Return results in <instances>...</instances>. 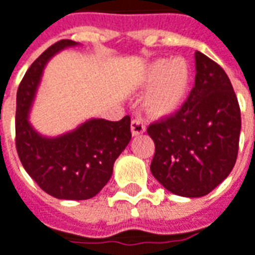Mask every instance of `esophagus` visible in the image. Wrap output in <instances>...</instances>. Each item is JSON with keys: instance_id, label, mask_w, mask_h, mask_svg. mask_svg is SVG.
Masks as SVG:
<instances>
[{"instance_id": "esophagus-1", "label": "esophagus", "mask_w": 255, "mask_h": 255, "mask_svg": "<svg viewBox=\"0 0 255 255\" xmlns=\"http://www.w3.org/2000/svg\"><path fill=\"white\" fill-rule=\"evenodd\" d=\"M145 125L141 120H133L130 124V130H131V134L133 135H139L145 133Z\"/></svg>"}]
</instances>
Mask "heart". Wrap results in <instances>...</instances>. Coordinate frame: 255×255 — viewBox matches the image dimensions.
<instances>
[{
    "label": "heart",
    "instance_id": "heart-1",
    "mask_svg": "<svg viewBox=\"0 0 255 255\" xmlns=\"http://www.w3.org/2000/svg\"><path fill=\"white\" fill-rule=\"evenodd\" d=\"M192 75L183 57L158 59L150 63L141 78L145 113L153 120H165L183 109L191 91Z\"/></svg>",
    "mask_w": 255,
    "mask_h": 255
}]
</instances>
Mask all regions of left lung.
Returning <instances> with one entry per match:
<instances>
[{"label": "left lung", "instance_id": "1", "mask_svg": "<svg viewBox=\"0 0 255 255\" xmlns=\"http://www.w3.org/2000/svg\"><path fill=\"white\" fill-rule=\"evenodd\" d=\"M195 68V86L183 109L148 128L156 145L152 175L184 198H202L230 175L241 133L238 99L223 68L199 51Z\"/></svg>", "mask_w": 255, "mask_h": 255}]
</instances>
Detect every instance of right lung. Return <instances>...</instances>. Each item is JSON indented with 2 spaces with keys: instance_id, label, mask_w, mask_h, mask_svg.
Segmentation results:
<instances>
[{
  "instance_id": "obj_1",
  "label": "right lung",
  "mask_w": 255,
  "mask_h": 255,
  "mask_svg": "<svg viewBox=\"0 0 255 255\" xmlns=\"http://www.w3.org/2000/svg\"><path fill=\"white\" fill-rule=\"evenodd\" d=\"M79 43L60 40L44 51L26 71L17 91L16 148L28 175L44 192L63 200L94 198L107 184L113 166L131 138L130 117L121 121L91 118L56 137L40 134L29 114L47 63Z\"/></svg>"
}]
</instances>
